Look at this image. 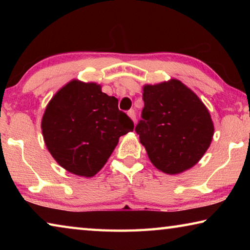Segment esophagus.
<instances>
[{
	"mask_svg": "<svg viewBox=\"0 0 250 250\" xmlns=\"http://www.w3.org/2000/svg\"><path fill=\"white\" fill-rule=\"evenodd\" d=\"M128 116H129L130 119L132 120L133 122L135 121V112H134V110H129V111H128Z\"/></svg>",
	"mask_w": 250,
	"mask_h": 250,
	"instance_id": "esophagus-1",
	"label": "esophagus"
}]
</instances>
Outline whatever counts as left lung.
Instances as JSON below:
<instances>
[{"instance_id": "obj_1", "label": "left lung", "mask_w": 250, "mask_h": 250, "mask_svg": "<svg viewBox=\"0 0 250 250\" xmlns=\"http://www.w3.org/2000/svg\"><path fill=\"white\" fill-rule=\"evenodd\" d=\"M143 101L142 120L135 131L151 163L170 175L193 167L214 135L206 105L177 79L145 84Z\"/></svg>"}]
</instances>
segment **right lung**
Masks as SVG:
<instances>
[{
    "instance_id": "right-lung-1",
    "label": "right lung",
    "mask_w": 250,
    "mask_h": 250,
    "mask_svg": "<svg viewBox=\"0 0 250 250\" xmlns=\"http://www.w3.org/2000/svg\"><path fill=\"white\" fill-rule=\"evenodd\" d=\"M133 122L118 109V99L96 83L74 79L46 105L42 118L46 147L56 162L75 175H96L119 138L133 131Z\"/></svg>"
}]
</instances>
